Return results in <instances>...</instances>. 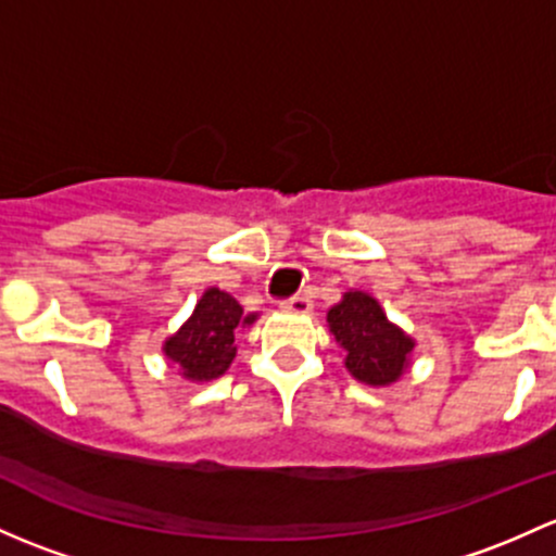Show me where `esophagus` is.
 Wrapping results in <instances>:
<instances>
[{"label":"esophagus","mask_w":556,"mask_h":556,"mask_svg":"<svg viewBox=\"0 0 556 556\" xmlns=\"http://www.w3.org/2000/svg\"><path fill=\"white\" fill-rule=\"evenodd\" d=\"M279 308L288 314H308L314 308V303L303 295H293V298H288V301L279 303Z\"/></svg>","instance_id":"34e87169"}]
</instances>
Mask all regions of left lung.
Here are the masks:
<instances>
[{
  "label": "left lung",
  "mask_w": 556,
  "mask_h": 556,
  "mask_svg": "<svg viewBox=\"0 0 556 556\" xmlns=\"http://www.w3.org/2000/svg\"><path fill=\"white\" fill-rule=\"evenodd\" d=\"M327 325L346 352L349 372L362 383H394L407 367L413 341L386 319L376 298L346 293L338 306L327 312Z\"/></svg>",
  "instance_id": "obj_1"
}]
</instances>
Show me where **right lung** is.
<instances>
[{
  "label": "right lung",
  "mask_w": 556,
  "mask_h": 556,
  "mask_svg": "<svg viewBox=\"0 0 556 556\" xmlns=\"http://www.w3.org/2000/svg\"><path fill=\"white\" fill-rule=\"evenodd\" d=\"M255 323V314L244 317L239 301L218 288H210L197 303L191 319L165 343V354L184 367L189 381H213L229 370L237 346L239 327Z\"/></svg>",
  "instance_id": "1"
}]
</instances>
